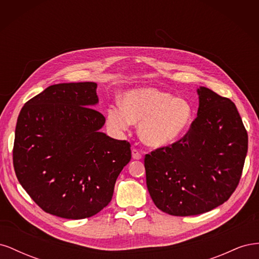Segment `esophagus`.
<instances>
[{"label":"esophagus","instance_id":"1","mask_svg":"<svg viewBox=\"0 0 259 259\" xmlns=\"http://www.w3.org/2000/svg\"><path fill=\"white\" fill-rule=\"evenodd\" d=\"M132 156H133V159H135V160H140L142 159V152H140L138 149H136V148H133V150H132Z\"/></svg>","mask_w":259,"mask_h":259}]
</instances>
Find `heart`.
<instances>
[{
	"instance_id": "b5f03b06",
	"label": "heart",
	"mask_w": 259,
	"mask_h": 259,
	"mask_svg": "<svg viewBox=\"0 0 259 259\" xmlns=\"http://www.w3.org/2000/svg\"><path fill=\"white\" fill-rule=\"evenodd\" d=\"M192 120L193 109L189 101L154 88L130 91L122 98V108L110 107L108 110L112 127L125 130L131 123H139L140 138L155 148L176 142Z\"/></svg>"
}]
</instances>
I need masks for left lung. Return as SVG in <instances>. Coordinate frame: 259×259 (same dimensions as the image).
<instances>
[{
  "label": "left lung",
  "mask_w": 259,
  "mask_h": 259,
  "mask_svg": "<svg viewBox=\"0 0 259 259\" xmlns=\"http://www.w3.org/2000/svg\"><path fill=\"white\" fill-rule=\"evenodd\" d=\"M198 116L177 142L145 155L148 191L155 206L173 216L206 213L237 189L248 136L237 107L200 88Z\"/></svg>",
  "instance_id": "obj_1"
}]
</instances>
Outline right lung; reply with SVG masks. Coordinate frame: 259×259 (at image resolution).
<instances>
[{
	"instance_id": "add662e5",
	"label": "right lung",
	"mask_w": 259,
	"mask_h": 259,
	"mask_svg": "<svg viewBox=\"0 0 259 259\" xmlns=\"http://www.w3.org/2000/svg\"><path fill=\"white\" fill-rule=\"evenodd\" d=\"M94 82L49 86L18 115L13 164L23 189L44 211L92 217L110 203L131 144L99 132L105 116Z\"/></svg>"
}]
</instances>
